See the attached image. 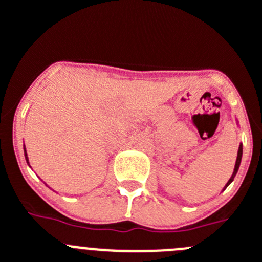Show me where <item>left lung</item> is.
<instances>
[{"instance_id":"8db88e82","label":"left lung","mask_w":262,"mask_h":262,"mask_svg":"<svg viewBox=\"0 0 262 262\" xmlns=\"http://www.w3.org/2000/svg\"><path fill=\"white\" fill-rule=\"evenodd\" d=\"M242 155H243V145H239V149H237V157H236V162H235V167H234V172H232V175H231V178L229 179V182H227L226 183V186H225V188H226L227 186H229L230 183H231L232 181H234V178H235V175H236V172H237V170H239V166H241V161H242ZM224 188V189H225Z\"/></svg>"}]
</instances>
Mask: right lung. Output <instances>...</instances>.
Instances as JSON below:
<instances>
[{
	"instance_id": "1",
	"label": "right lung",
	"mask_w": 262,
	"mask_h": 262,
	"mask_svg": "<svg viewBox=\"0 0 262 262\" xmlns=\"http://www.w3.org/2000/svg\"><path fill=\"white\" fill-rule=\"evenodd\" d=\"M25 156H26V161L28 162V157H27V152H26V148H25Z\"/></svg>"
}]
</instances>
